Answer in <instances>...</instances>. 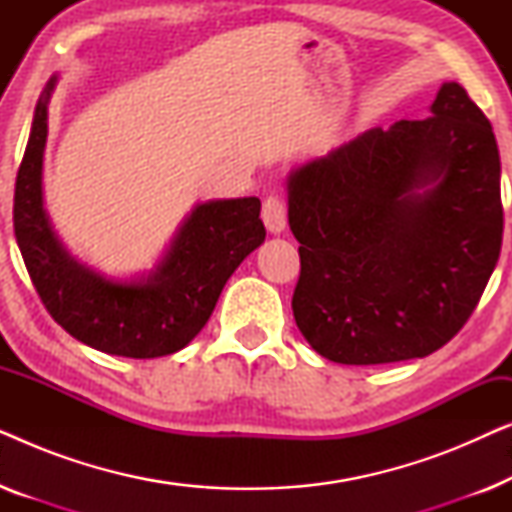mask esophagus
<instances>
[{"instance_id":"34e87169","label":"esophagus","mask_w":512,"mask_h":512,"mask_svg":"<svg viewBox=\"0 0 512 512\" xmlns=\"http://www.w3.org/2000/svg\"><path fill=\"white\" fill-rule=\"evenodd\" d=\"M261 219L265 223V228H268V233H272V235L284 233V228H286V205H284V200L277 198V195H270V198L263 202Z\"/></svg>"}]
</instances>
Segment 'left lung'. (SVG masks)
Returning <instances> with one entry per match:
<instances>
[{
  "instance_id": "8db88e82",
  "label": "left lung",
  "mask_w": 512,
  "mask_h": 512,
  "mask_svg": "<svg viewBox=\"0 0 512 512\" xmlns=\"http://www.w3.org/2000/svg\"><path fill=\"white\" fill-rule=\"evenodd\" d=\"M424 121L366 130L291 170L293 317L345 366L422 359L466 324L499 261L501 160L459 83Z\"/></svg>"
}]
</instances>
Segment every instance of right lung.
<instances>
[{
	"mask_svg": "<svg viewBox=\"0 0 512 512\" xmlns=\"http://www.w3.org/2000/svg\"><path fill=\"white\" fill-rule=\"evenodd\" d=\"M58 74L34 109L13 195V230L34 289L51 317L97 352L156 359L184 349L212 317L230 275L265 240L258 198L198 202L149 272L111 277L60 242L44 207L48 104Z\"/></svg>",
	"mask_w": 512,
	"mask_h": 512,
	"instance_id": "add662e5",
	"label": "right lung"
}]
</instances>
